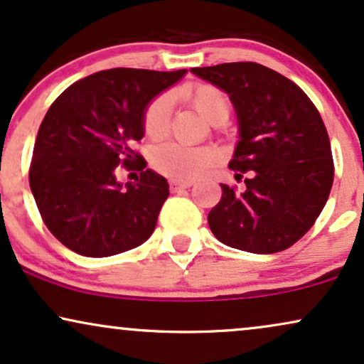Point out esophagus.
Returning a JSON list of instances; mask_svg holds the SVG:
<instances>
[{
	"instance_id": "34e87169",
	"label": "esophagus",
	"mask_w": 364,
	"mask_h": 364,
	"mask_svg": "<svg viewBox=\"0 0 364 364\" xmlns=\"http://www.w3.org/2000/svg\"><path fill=\"white\" fill-rule=\"evenodd\" d=\"M193 183L191 181H171L169 186L173 191H178V190H186V188H190Z\"/></svg>"
}]
</instances>
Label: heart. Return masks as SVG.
<instances>
[{"label": "heart", "instance_id": "b5f03b06", "mask_svg": "<svg viewBox=\"0 0 364 364\" xmlns=\"http://www.w3.org/2000/svg\"><path fill=\"white\" fill-rule=\"evenodd\" d=\"M181 96L210 124H224L229 117V100L215 86L196 85L181 90ZM171 117V98L159 96L144 113V132L147 137L159 139L168 132ZM215 159L207 147H191L178 142H166L152 149L151 164L164 176L188 181L200 176Z\"/></svg>", "mask_w": 364, "mask_h": 364}]
</instances>
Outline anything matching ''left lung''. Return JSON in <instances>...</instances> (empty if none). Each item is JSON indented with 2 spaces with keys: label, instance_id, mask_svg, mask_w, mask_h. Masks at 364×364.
<instances>
[{
  "label": "left lung",
  "instance_id": "left-lung-1",
  "mask_svg": "<svg viewBox=\"0 0 364 364\" xmlns=\"http://www.w3.org/2000/svg\"><path fill=\"white\" fill-rule=\"evenodd\" d=\"M190 71L229 95L239 129L229 166L251 174L240 193L220 185L210 230L240 251H284L314 225L334 181L321 113L295 82L266 65L227 63Z\"/></svg>",
  "mask_w": 364,
  "mask_h": 364
}]
</instances>
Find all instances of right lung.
<instances>
[{"instance_id":"obj_1","label":"right lung","mask_w":364,"mask_h":364,"mask_svg":"<svg viewBox=\"0 0 364 364\" xmlns=\"http://www.w3.org/2000/svg\"><path fill=\"white\" fill-rule=\"evenodd\" d=\"M188 71L115 68L74 82L43 117L30 166V190L47 229L65 247L107 257L140 246L156 229L168 179L134 156L144 113ZM134 159H140L137 165ZM120 164L143 169L122 186Z\"/></svg>"}]
</instances>
